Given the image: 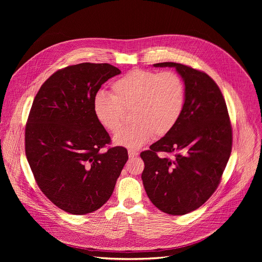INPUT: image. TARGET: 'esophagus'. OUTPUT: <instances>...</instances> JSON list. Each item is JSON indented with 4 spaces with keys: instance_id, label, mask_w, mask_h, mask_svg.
<instances>
[{
    "instance_id": "esophagus-1",
    "label": "esophagus",
    "mask_w": 262,
    "mask_h": 262,
    "mask_svg": "<svg viewBox=\"0 0 262 262\" xmlns=\"http://www.w3.org/2000/svg\"><path fill=\"white\" fill-rule=\"evenodd\" d=\"M138 155H139V152H138V151L132 150V149H129V150H128V157H129V159H133V158L137 157Z\"/></svg>"
}]
</instances>
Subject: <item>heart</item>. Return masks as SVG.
Instances as JSON below:
<instances>
[{
  "label": "heart",
  "instance_id": "1",
  "mask_svg": "<svg viewBox=\"0 0 262 262\" xmlns=\"http://www.w3.org/2000/svg\"><path fill=\"white\" fill-rule=\"evenodd\" d=\"M184 100V83L177 72L134 69L113 83L111 96L97 93L92 106L98 123L112 134L120 129L124 112L132 110L134 123L118 133L114 143L133 150L154 136L163 137L172 130L181 116Z\"/></svg>",
  "mask_w": 262,
  "mask_h": 262
}]
</instances>
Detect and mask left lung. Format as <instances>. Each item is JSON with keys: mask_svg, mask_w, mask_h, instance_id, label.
<instances>
[{"mask_svg": "<svg viewBox=\"0 0 262 262\" xmlns=\"http://www.w3.org/2000/svg\"><path fill=\"white\" fill-rule=\"evenodd\" d=\"M185 87L181 116L150 149L141 152L147 196L162 211L181 215L204 204L216 190L232 149L228 110L215 82L203 71L174 62ZM160 152L172 154L161 157Z\"/></svg>", "mask_w": 262, "mask_h": 262, "instance_id": "obj_1", "label": "left lung"}]
</instances>
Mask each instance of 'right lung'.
<instances>
[{
	"label": "right lung",
	"mask_w": 262,
	"mask_h": 262,
	"mask_svg": "<svg viewBox=\"0 0 262 262\" xmlns=\"http://www.w3.org/2000/svg\"><path fill=\"white\" fill-rule=\"evenodd\" d=\"M120 73L107 63L67 66L34 98L25 134L27 160L41 192L68 213L100 208L128 160L121 146L101 151L111 138L92 106L101 85Z\"/></svg>",
	"instance_id": "1"
}]
</instances>
